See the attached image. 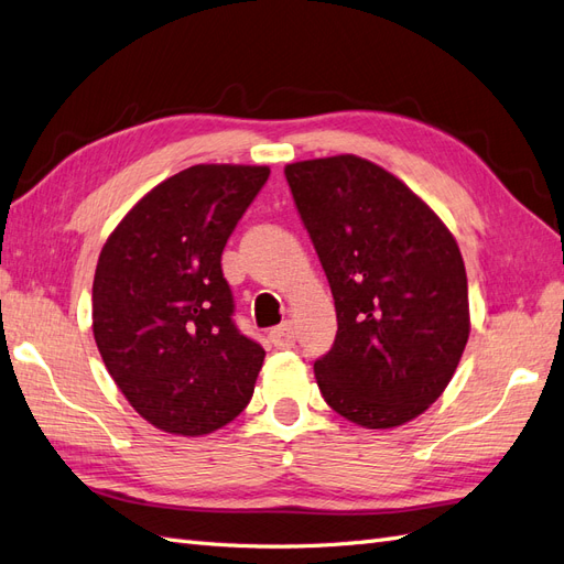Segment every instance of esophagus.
Here are the masks:
<instances>
[{
  "label": "esophagus",
  "instance_id": "1",
  "mask_svg": "<svg viewBox=\"0 0 564 564\" xmlns=\"http://www.w3.org/2000/svg\"><path fill=\"white\" fill-rule=\"evenodd\" d=\"M269 338H271V343H273V348H279V350L293 348V345H295V330H293V324H291V322H283L281 326L271 328Z\"/></svg>",
  "mask_w": 564,
  "mask_h": 564
}]
</instances>
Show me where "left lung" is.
<instances>
[{"mask_svg": "<svg viewBox=\"0 0 564 564\" xmlns=\"http://www.w3.org/2000/svg\"><path fill=\"white\" fill-rule=\"evenodd\" d=\"M285 181L336 302L334 348L314 362L324 400L365 429L414 420L451 383L469 338L453 234L362 156L288 164Z\"/></svg>", "mask_w": 564, "mask_h": 564, "instance_id": "8db88e82", "label": "left lung"}]
</instances>
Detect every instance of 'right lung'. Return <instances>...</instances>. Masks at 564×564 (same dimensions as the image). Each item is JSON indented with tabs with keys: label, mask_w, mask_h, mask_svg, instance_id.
I'll list each match as a JSON object with an SVG mask.
<instances>
[{
	"label": "right lung",
	"mask_w": 564,
	"mask_h": 564,
	"mask_svg": "<svg viewBox=\"0 0 564 564\" xmlns=\"http://www.w3.org/2000/svg\"><path fill=\"white\" fill-rule=\"evenodd\" d=\"M269 166L197 164L166 178L107 238L93 283V334L133 410L205 436L248 408L264 348L234 322L226 240Z\"/></svg>",
	"instance_id": "1"
}]
</instances>
